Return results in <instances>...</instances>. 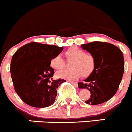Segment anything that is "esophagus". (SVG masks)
<instances>
[{
    "instance_id": "1",
    "label": "esophagus",
    "mask_w": 132,
    "mask_h": 132,
    "mask_svg": "<svg viewBox=\"0 0 132 132\" xmlns=\"http://www.w3.org/2000/svg\"><path fill=\"white\" fill-rule=\"evenodd\" d=\"M69 82H71V84H73V85H75V86H77V82H73V81H71V80H68Z\"/></svg>"
}]
</instances>
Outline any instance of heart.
I'll use <instances>...</instances> for the list:
<instances>
[{"mask_svg":"<svg viewBox=\"0 0 132 132\" xmlns=\"http://www.w3.org/2000/svg\"><path fill=\"white\" fill-rule=\"evenodd\" d=\"M69 59H73L71 70H63L57 73V77L68 80H74L81 75L86 77L93 71L95 67V59L92 55L85 53L78 47H71L65 52ZM50 66L53 69L61 70L64 68L65 62L60 55L53 57L50 61Z\"/></svg>","mask_w":132,"mask_h":132,"instance_id":"heart-1","label":"heart"}]
</instances>
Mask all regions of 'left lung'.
Returning <instances> with one entry per match:
<instances>
[{
    "label": "left lung",
    "mask_w": 132,
    "mask_h": 132,
    "mask_svg": "<svg viewBox=\"0 0 132 132\" xmlns=\"http://www.w3.org/2000/svg\"><path fill=\"white\" fill-rule=\"evenodd\" d=\"M81 48L93 56L95 67L84 82H78V87L91 92L86 104H101L113 97L118 89L125 71L123 55L118 47L103 42L81 44Z\"/></svg>",
    "instance_id": "left-lung-1"
}]
</instances>
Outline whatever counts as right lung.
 Masks as SVG:
<instances>
[{"mask_svg":"<svg viewBox=\"0 0 132 132\" xmlns=\"http://www.w3.org/2000/svg\"><path fill=\"white\" fill-rule=\"evenodd\" d=\"M62 50L63 47L30 43L13 55L10 72L15 91L27 104L46 108L54 103L57 88L66 80H53L50 61Z\"/></svg>","mask_w":132,"mask_h":132,"instance_id":"right-lung-1","label":"right lung"}]
</instances>
